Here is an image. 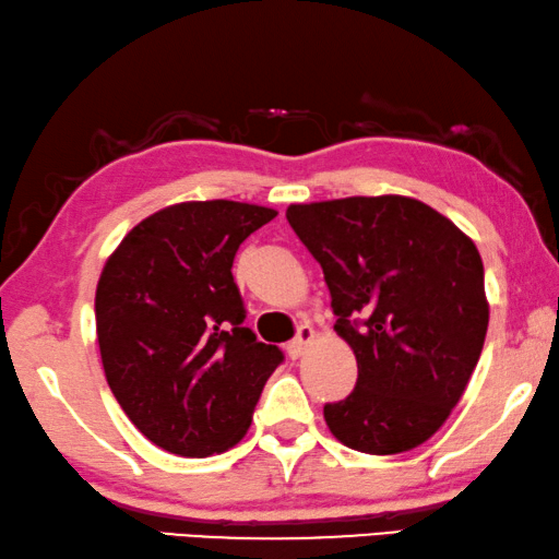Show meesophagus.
Returning <instances> with one entry per match:
<instances>
[{"label":"esophagus","instance_id":"34e87169","mask_svg":"<svg viewBox=\"0 0 559 559\" xmlns=\"http://www.w3.org/2000/svg\"><path fill=\"white\" fill-rule=\"evenodd\" d=\"M313 341H316V331H313V326H308V323H304V326H298L296 338L290 341V344H288V354H290V359H301V356L308 352V346H311Z\"/></svg>","mask_w":559,"mask_h":559}]
</instances>
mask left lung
<instances>
[{"mask_svg":"<svg viewBox=\"0 0 559 559\" xmlns=\"http://www.w3.org/2000/svg\"><path fill=\"white\" fill-rule=\"evenodd\" d=\"M296 236L321 263L336 333L359 379L323 406L331 435L364 454H402L441 429L485 346L489 301L474 240L406 195L288 205Z\"/></svg>","mask_w":559,"mask_h":559,"instance_id":"left-lung-1","label":"left lung"}]
</instances>
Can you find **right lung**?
<instances>
[{
	"instance_id": "add662e5",
	"label": "right lung",
	"mask_w": 559,
	"mask_h": 559,
	"mask_svg": "<svg viewBox=\"0 0 559 559\" xmlns=\"http://www.w3.org/2000/svg\"><path fill=\"white\" fill-rule=\"evenodd\" d=\"M276 215L236 200L175 203L140 221L105 261L95 319L107 384L165 452L236 447L283 361L243 326L230 273L238 246Z\"/></svg>"
}]
</instances>
